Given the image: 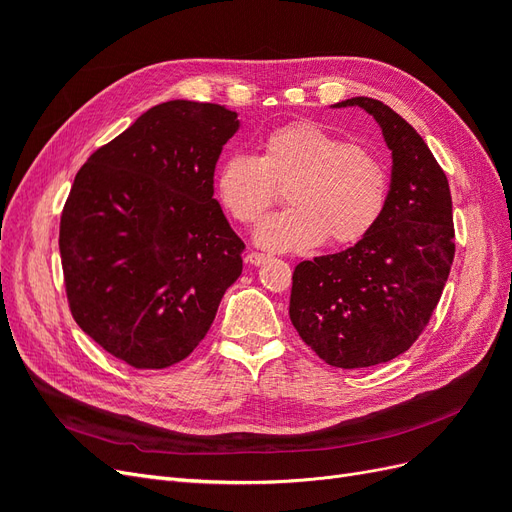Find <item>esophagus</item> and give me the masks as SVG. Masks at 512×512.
<instances>
[{
    "label": "esophagus",
    "instance_id": "34e87169",
    "mask_svg": "<svg viewBox=\"0 0 512 512\" xmlns=\"http://www.w3.org/2000/svg\"><path fill=\"white\" fill-rule=\"evenodd\" d=\"M245 260L250 262V265H254V267H260V265H265V262L271 260V258L265 256V254H260V252H250V254H247Z\"/></svg>",
    "mask_w": 512,
    "mask_h": 512
}]
</instances>
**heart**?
I'll use <instances>...</instances> for the list:
<instances>
[{"label": "heart", "mask_w": 512, "mask_h": 512, "mask_svg": "<svg viewBox=\"0 0 512 512\" xmlns=\"http://www.w3.org/2000/svg\"><path fill=\"white\" fill-rule=\"evenodd\" d=\"M286 203L256 232L271 252L348 245L374 228L386 203V170L367 147L316 121H292L260 141L258 156L230 153L215 170V194L241 226H256L284 185Z\"/></svg>", "instance_id": "1"}]
</instances>
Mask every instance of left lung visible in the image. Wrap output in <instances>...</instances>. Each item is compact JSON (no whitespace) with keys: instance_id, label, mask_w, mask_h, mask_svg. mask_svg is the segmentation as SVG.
Wrapping results in <instances>:
<instances>
[{"instance_id":"1","label":"left lung","mask_w":512,"mask_h":512,"mask_svg":"<svg viewBox=\"0 0 512 512\" xmlns=\"http://www.w3.org/2000/svg\"><path fill=\"white\" fill-rule=\"evenodd\" d=\"M335 106H361L380 123L391 190L359 243L299 262L290 320L324 363L361 369L404 354L429 324L455 258L453 198L421 134L393 108L365 96Z\"/></svg>"}]
</instances>
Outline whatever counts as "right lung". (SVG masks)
Segmentation results:
<instances>
[{
	"mask_svg": "<svg viewBox=\"0 0 512 512\" xmlns=\"http://www.w3.org/2000/svg\"><path fill=\"white\" fill-rule=\"evenodd\" d=\"M237 113L209 102L149 108L74 177L59 222L70 314L115 359L164 369L203 342L245 243L213 198Z\"/></svg>",
	"mask_w": 512,
	"mask_h": 512,
	"instance_id": "right-lung-1",
	"label": "right lung"
}]
</instances>
